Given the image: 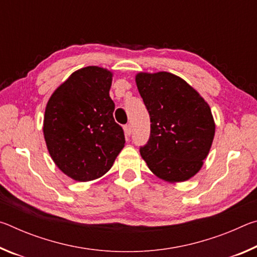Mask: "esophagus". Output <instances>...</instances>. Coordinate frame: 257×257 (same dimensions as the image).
<instances>
[{
	"label": "esophagus",
	"instance_id": "esophagus-1",
	"mask_svg": "<svg viewBox=\"0 0 257 257\" xmlns=\"http://www.w3.org/2000/svg\"><path fill=\"white\" fill-rule=\"evenodd\" d=\"M123 130H124L125 136H129V135L132 134V125H130V124H124L123 125Z\"/></svg>",
	"mask_w": 257,
	"mask_h": 257
}]
</instances>
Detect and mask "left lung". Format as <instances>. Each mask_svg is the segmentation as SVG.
<instances>
[{"label":"left lung","instance_id":"obj_1","mask_svg":"<svg viewBox=\"0 0 257 257\" xmlns=\"http://www.w3.org/2000/svg\"><path fill=\"white\" fill-rule=\"evenodd\" d=\"M151 119V135L141 155L163 180H188L202 168L214 138L211 108L193 87L170 72L136 76Z\"/></svg>","mask_w":257,"mask_h":257}]
</instances>
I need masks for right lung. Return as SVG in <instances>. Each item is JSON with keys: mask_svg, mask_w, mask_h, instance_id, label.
<instances>
[{"mask_svg": "<svg viewBox=\"0 0 257 257\" xmlns=\"http://www.w3.org/2000/svg\"><path fill=\"white\" fill-rule=\"evenodd\" d=\"M111 84L106 69L86 67L47 102L43 127L47 150L60 170L77 181L105 175L124 146L123 129L113 118Z\"/></svg>", "mask_w": 257, "mask_h": 257, "instance_id": "add662e5", "label": "right lung"}]
</instances>
